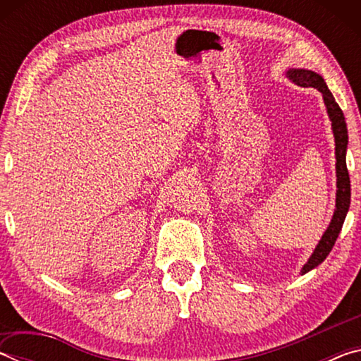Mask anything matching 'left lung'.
Wrapping results in <instances>:
<instances>
[{"mask_svg": "<svg viewBox=\"0 0 361 361\" xmlns=\"http://www.w3.org/2000/svg\"><path fill=\"white\" fill-rule=\"evenodd\" d=\"M286 78L291 82H295L301 87H314L319 90L323 97V103L326 106L328 118L331 121V130L334 135V154H336V209L333 213L331 221H329L326 231L323 232L322 239L317 243L312 255L309 256V259L301 269V276L307 274L320 266L323 261L326 259V256L331 252L336 239H338L339 232L344 224V219L347 216L350 207V178L349 172H347V164H345V154H347V145H349V133H347V124L342 109L336 103L333 94L329 92L328 85L319 73L312 70H304V68H288L285 71Z\"/></svg>", "mask_w": 361, "mask_h": 361, "instance_id": "obj_1", "label": "left lung"}]
</instances>
